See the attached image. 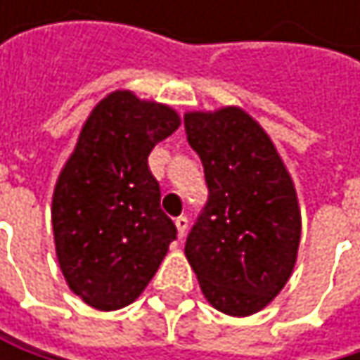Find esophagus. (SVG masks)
Returning a JSON list of instances; mask_svg holds the SVG:
<instances>
[{"label":"esophagus","mask_w":360,"mask_h":360,"mask_svg":"<svg viewBox=\"0 0 360 360\" xmlns=\"http://www.w3.org/2000/svg\"><path fill=\"white\" fill-rule=\"evenodd\" d=\"M175 225H177V236H179V240H183V236H185V231H187V217H177V219H175Z\"/></svg>","instance_id":"obj_1"}]
</instances>
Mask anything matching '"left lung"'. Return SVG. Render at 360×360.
Masks as SVG:
<instances>
[{
  "instance_id": "8db88e82",
  "label": "left lung",
  "mask_w": 360,
  "mask_h": 360,
  "mask_svg": "<svg viewBox=\"0 0 360 360\" xmlns=\"http://www.w3.org/2000/svg\"><path fill=\"white\" fill-rule=\"evenodd\" d=\"M183 122L208 185L185 256L217 311L248 317L294 271L300 244L294 183L264 129L242 108L187 112Z\"/></svg>"
}]
</instances>
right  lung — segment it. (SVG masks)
Instances as JSON below:
<instances>
[{
  "mask_svg": "<svg viewBox=\"0 0 360 360\" xmlns=\"http://www.w3.org/2000/svg\"><path fill=\"white\" fill-rule=\"evenodd\" d=\"M179 124L165 104L112 91L91 110L58 177L51 200L58 262L68 288L98 311L131 304L177 240L148 156Z\"/></svg>",
  "mask_w": 360,
  "mask_h": 360,
  "instance_id": "right-lung-1",
  "label": "right lung"
}]
</instances>
